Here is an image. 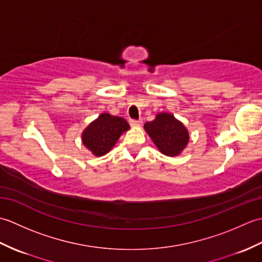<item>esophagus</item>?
Here are the masks:
<instances>
[{
    "mask_svg": "<svg viewBox=\"0 0 262 262\" xmlns=\"http://www.w3.org/2000/svg\"><path fill=\"white\" fill-rule=\"evenodd\" d=\"M129 124H130L132 126H134V127H135V126H140V125L142 124V120H140V119H138V120H137V119H130V120H129Z\"/></svg>",
    "mask_w": 262,
    "mask_h": 262,
    "instance_id": "esophagus-1",
    "label": "esophagus"
}]
</instances>
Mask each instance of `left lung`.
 I'll return each mask as SVG.
<instances>
[{
  "label": "left lung",
  "instance_id": "1",
  "mask_svg": "<svg viewBox=\"0 0 262 262\" xmlns=\"http://www.w3.org/2000/svg\"><path fill=\"white\" fill-rule=\"evenodd\" d=\"M160 152L176 157L186 147L189 134L186 127L170 114H159L155 119L144 125Z\"/></svg>",
  "mask_w": 262,
  "mask_h": 262
}]
</instances>
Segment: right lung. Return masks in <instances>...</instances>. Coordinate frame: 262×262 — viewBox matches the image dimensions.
Returning a JSON list of instances; mask_svg holds the SVG:
<instances>
[{
    "label": "right lung",
    "mask_w": 262,
    "mask_h": 262,
    "mask_svg": "<svg viewBox=\"0 0 262 262\" xmlns=\"http://www.w3.org/2000/svg\"><path fill=\"white\" fill-rule=\"evenodd\" d=\"M128 129L129 125L121 117L101 114L85 128L82 141L94 155L101 157L113 148L122 133Z\"/></svg>",
    "instance_id": "right-lung-1"
}]
</instances>
